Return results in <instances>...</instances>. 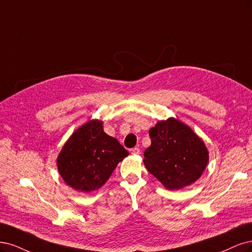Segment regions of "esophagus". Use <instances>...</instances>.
I'll use <instances>...</instances> for the list:
<instances>
[{
    "instance_id": "34e87169",
    "label": "esophagus",
    "mask_w": 252,
    "mask_h": 252,
    "mask_svg": "<svg viewBox=\"0 0 252 252\" xmlns=\"http://www.w3.org/2000/svg\"><path fill=\"white\" fill-rule=\"evenodd\" d=\"M129 151H131V153L134 154V155H139V154H140V149H138V148H133Z\"/></svg>"
}]
</instances>
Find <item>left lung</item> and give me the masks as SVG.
I'll return each mask as SVG.
<instances>
[{"label":"left lung","instance_id":"8db88e82","mask_svg":"<svg viewBox=\"0 0 252 252\" xmlns=\"http://www.w3.org/2000/svg\"><path fill=\"white\" fill-rule=\"evenodd\" d=\"M150 137L143 163L166 189H180L199 179L208 163V152L190 127L169 118L152 127Z\"/></svg>","mask_w":252,"mask_h":252}]
</instances>
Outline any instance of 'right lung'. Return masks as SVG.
<instances>
[{
    "label": "right lung",
    "mask_w": 252,
    "mask_h": 252,
    "mask_svg": "<svg viewBox=\"0 0 252 252\" xmlns=\"http://www.w3.org/2000/svg\"><path fill=\"white\" fill-rule=\"evenodd\" d=\"M128 152L103 132L102 123L91 120L80 126L63 145L58 168L69 186L80 191L98 189Z\"/></svg>",
    "instance_id": "add662e5"
}]
</instances>
